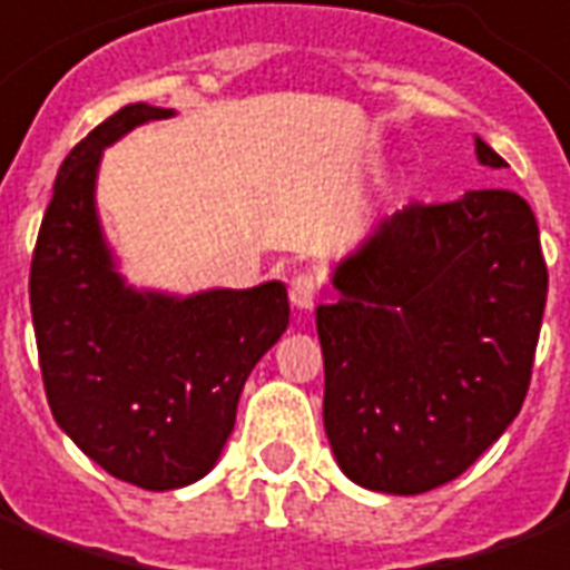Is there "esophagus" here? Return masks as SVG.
I'll use <instances>...</instances> for the list:
<instances>
[{
	"mask_svg": "<svg viewBox=\"0 0 570 570\" xmlns=\"http://www.w3.org/2000/svg\"><path fill=\"white\" fill-rule=\"evenodd\" d=\"M317 277L307 272L293 274V281H289V302L298 307V311H307V307H314V298H317Z\"/></svg>",
	"mask_w": 570,
	"mask_h": 570,
	"instance_id": "34e87169",
	"label": "esophagus"
}]
</instances>
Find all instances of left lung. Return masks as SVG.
<instances>
[{"label":"left lung","instance_id":"1","mask_svg":"<svg viewBox=\"0 0 570 570\" xmlns=\"http://www.w3.org/2000/svg\"><path fill=\"white\" fill-rule=\"evenodd\" d=\"M480 166L501 168L474 138ZM317 305L323 425L353 483L420 495L456 480L520 414L547 305L538 223L510 189L381 217Z\"/></svg>","mask_w":570,"mask_h":570}]
</instances>
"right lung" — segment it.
Masks as SVG:
<instances>
[{"label": "right lung", "mask_w": 570, "mask_h": 570, "mask_svg": "<svg viewBox=\"0 0 570 570\" xmlns=\"http://www.w3.org/2000/svg\"><path fill=\"white\" fill-rule=\"evenodd\" d=\"M175 114L126 105L66 156L29 272L53 420L111 478L150 492L217 465L244 383L289 326L281 281L180 296L120 272L96 205L105 147Z\"/></svg>", "instance_id": "obj_1"}]
</instances>
